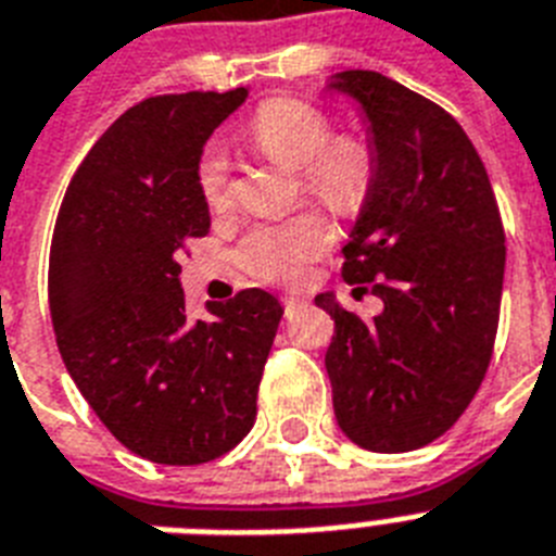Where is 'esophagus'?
I'll return each mask as SVG.
<instances>
[{
    "label": "esophagus",
    "instance_id": "34e87169",
    "mask_svg": "<svg viewBox=\"0 0 556 556\" xmlns=\"http://www.w3.org/2000/svg\"><path fill=\"white\" fill-rule=\"evenodd\" d=\"M282 305H286V311H293V307L305 305V296H300V293H286V296H282Z\"/></svg>",
    "mask_w": 556,
    "mask_h": 556
}]
</instances>
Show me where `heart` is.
<instances>
[{
  "label": "heart",
  "mask_w": 556,
  "mask_h": 556,
  "mask_svg": "<svg viewBox=\"0 0 556 556\" xmlns=\"http://www.w3.org/2000/svg\"><path fill=\"white\" fill-rule=\"evenodd\" d=\"M254 141L274 161L300 169L307 198L336 214H356L376 184V152L365 138L336 135L325 110L296 96L265 101L251 121ZM200 194L208 206H226L231 198L228 155L220 143H208L198 163ZM333 242V228L321 214H296L286 223L260 226L242 237L240 263L265 282H296L307 265Z\"/></svg>",
  "instance_id": "obj_1"
}]
</instances>
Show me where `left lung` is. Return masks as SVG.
<instances>
[{
    "mask_svg": "<svg viewBox=\"0 0 556 556\" xmlns=\"http://www.w3.org/2000/svg\"><path fill=\"white\" fill-rule=\"evenodd\" d=\"M362 104L376 184L342 249V277L372 293V319L333 293L325 353L336 421L370 452L421 450L458 421L492 362L506 235L486 166L435 101L372 70L333 76Z\"/></svg>",
    "mask_w": 556,
    "mask_h": 556,
    "instance_id": "8db88e82",
    "label": "left lung"
}]
</instances>
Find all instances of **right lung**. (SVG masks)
<instances>
[{
    "label": "right lung",
    "instance_id": "1",
    "mask_svg": "<svg viewBox=\"0 0 556 556\" xmlns=\"http://www.w3.org/2000/svg\"><path fill=\"white\" fill-rule=\"evenodd\" d=\"M249 90L129 106L64 191L50 245L55 344L76 387L129 452L169 466L220 458L249 435L282 305L245 288L189 321L180 260L212 217L198 163Z\"/></svg>",
    "mask_w": 556,
    "mask_h": 556
}]
</instances>
